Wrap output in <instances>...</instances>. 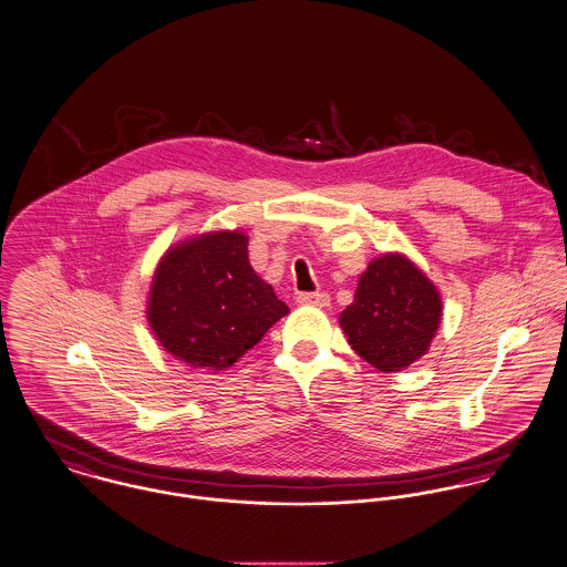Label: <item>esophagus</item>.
<instances>
[{
  "instance_id": "1",
  "label": "esophagus",
  "mask_w": 567,
  "mask_h": 567,
  "mask_svg": "<svg viewBox=\"0 0 567 567\" xmlns=\"http://www.w3.org/2000/svg\"><path fill=\"white\" fill-rule=\"evenodd\" d=\"M298 305L323 309V307L330 305V296H328V293H319V291H315V293H300V296H298Z\"/></svg>"
}]
</instances>
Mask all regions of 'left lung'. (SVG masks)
Wrapping results in <instances>:
<instances>
[{"label": "left lung", "instance_id": "obj_1", "mask_svg": "<svg viewBox=\"0 0 567 567\" xmlns=\"http://www.w3.org/2000/svg\"><path fill=\"white\" fill-rule=\"evenodd\" d=\"M435 282L402 252H384L361 274L354 302L339 315L350 346L378 372H400L420 361L441 323Z\"/></svg>", "mask_w": 567, "mask_h": 567}]
</instances>
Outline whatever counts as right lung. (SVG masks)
<instances>
[{"instance_id": "1", "label": "right lung", "mask_w": 567, "mask_h": 567, "mask_svg": "<svg viewBox=\"0 0 567 567\" xmlns=\"http://www.w3.org/2000/svg\"><path fill=\"white\" fill-rule=\"evenodd\" d=\"M147 323L176 361L208 374L233 368L289 307L248 260L244 230H210L161 256Z\"/></svg>"}]
</instances>
